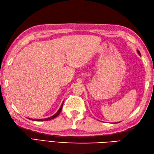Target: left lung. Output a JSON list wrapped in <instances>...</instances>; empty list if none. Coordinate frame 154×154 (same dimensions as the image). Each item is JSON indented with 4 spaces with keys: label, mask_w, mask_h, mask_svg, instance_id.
I'll return each mask as SVG.
<instances>
[{
    "label": "left lung",
    "mask_w": 154,
    "mask_h": 154,
    "mask_svg": "<svg viewBox=\"0 0 154 154\" xmlns=\"http://www.w3.org/2000/svg\"><path fill=\"white\" fill-rule=\"evenodd\" d=\"M137 53H138V54H139V55H141V54H140V51H137Z\"/></svg>",
    "instance_id": "1"
}]
</instances>
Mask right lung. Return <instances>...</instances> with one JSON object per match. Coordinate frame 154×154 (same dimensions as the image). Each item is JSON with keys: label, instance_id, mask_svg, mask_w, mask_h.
<instances>
[{"label": "right lung", "instance_id": "obj_1", "mask_svg": "<svg viewBox=\"0 0 154 154\" xmlns=\"http://www.w3.org/2000/svg\"><path fill=\"white\" fill-rule=\"evenodd\" d=\"M63 103L61 105V107H60V109H59V111H57V112L55 114V115H53V116H51V117H49V118H45V119H31V120H33V121H38V122H43V121H48V120H51V119H54V118H55V117L59 115V114L61 113V110H62V107H63Z\"/></svg>", "mask_w": 154, "mask_h": 154}]
</instances>
